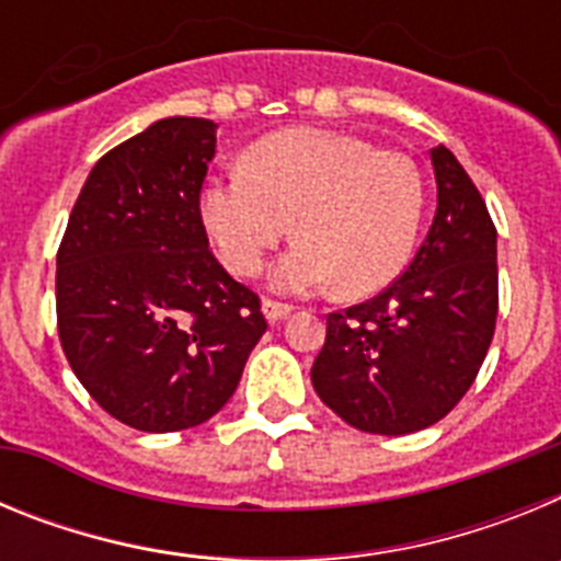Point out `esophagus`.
Returning a JSON list of instances; mask_svg holds the SVG:
<instances>
[{
  "instance_id": "obj_1",
  "label": "esophagus",
  "mask_w": 561,
  "mask_h": 561,
  "mask_svg": "<svg viewBox=\"0 0 561 561\" xmlns=\"http://www.w3.org/2000/svg\"><path fill=\"white\" fill-rule=\"evenodd\" d=\"M261 311L270 323H277V320H284V317L291 314V306L289 304H277V300H264L261 304Z\"/></svg>"
}]
</instances>
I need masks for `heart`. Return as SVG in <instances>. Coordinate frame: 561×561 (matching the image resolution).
I'll return each instance as SVG.
<instances>
[{"instance_id":"1","label":"heart","mask_w":561,"mask_h":561,"mask_svg":"<svg viewBox=\"0 0 561 561\" xmlns=\"http://www.w3.org/2000/svg\"><path fill=\"white\" fill-rule=\"evenodd\" d=\"M421 216L424 180L410 157L311 126L257 140L244 153V173L202 191V219L232 275L261 272L295 230L300 241L272 272L280 291L385 289L413 255Z\"/></svg>"}]
</instances>
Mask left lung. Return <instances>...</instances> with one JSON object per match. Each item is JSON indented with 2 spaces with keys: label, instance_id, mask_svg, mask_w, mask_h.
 <instances>
[{
  "label": "left lung",
  "instance_id": "1",
  "mask_svg": "<svg viewBox=\"0 0 561 561\" xmlns=\"http://www.w3.org/2000/svg\"><path fill=\"white\" fill-rule=\"evenodd\" d=\"M438 207L427 238L385 291L329 314L311 385L345 424L408 435L472 388L497 323V230L449 148L430 151Z\"/></svg>",
  "mask_w": 561,
  "mask_h": 561
}]
</instances>
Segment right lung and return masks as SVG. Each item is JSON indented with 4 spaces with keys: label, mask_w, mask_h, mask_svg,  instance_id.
<instances>
[{
    "label": "right lung",
    "mask_w": 561,
    "mask_h": 561,
    "mask_svg": "<svg viewBox=\"0 0 561 561\" xmlns=\"http://www.w3.org/2000/svg\"><path fill=\"white\" fill-rule=\"evenodd\" d=\"M216 123L165 117L101 157L58 247V336L87 393L142 433L225 408L264 336L261 300L207 250Z\"/></svg>",
    "instance_id": "right-lung-1"
}]
</instances>
